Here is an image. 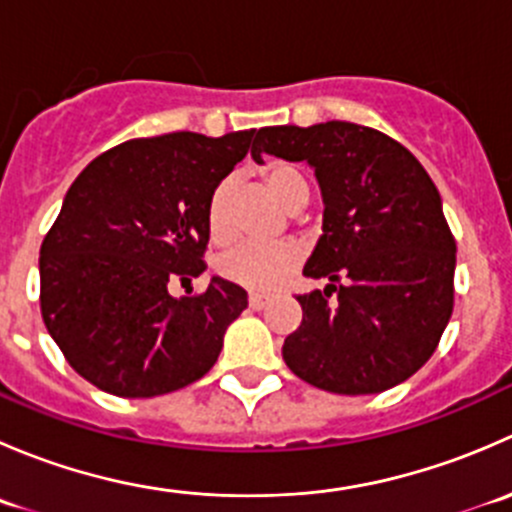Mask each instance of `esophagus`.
<instances>
[{
    "mask_svg": "<svg viewBox=\"0 0 512 512\" xmlns=\"http://www.w3.org/2000/svg\"><path fill=\"white\" fill-rule=\"evenodd\" d=\"M247 302H250V307H252V309H262V307H265L267 302H270V294L250 292V299H247Z\"/></svg>",
    "mask_w": 512,
    "mask_h": 512,
    "instance_id": "1",
    "label": "esophagus"
}]
</instances>
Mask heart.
Here are the masks:
<instances>
[{"label":"heart","mask_w":512,"mask_h":512,"mask_svg":"<svg viewBox=\"0 0 512 512\" xmlns=\"http://www.w3.org/2000/svg\"><path fill=\"white\" fill-rule=\"evenodd\" d=\"M262 185L267 193L282 205V208L297 210L304 208L309 198V185L304 175L289 163H270L260 173ZM230 180H223L210 193L205 205V227L215 245H230L235 237V220H232L230 205ZM299 250L294 245H242L232 250L220 262V272L230 282L250 289H275L282 280L299 265Z\"/></svg>","instance_id":"b5f03b06"}]
</instances>
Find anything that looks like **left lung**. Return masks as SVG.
<instances>
[{"instance_id": "8db88e82", "label": "left lung", "mask_w": 512, "mask_h": 512, "mask_svg": "<svg viewBox=\"0 0 512 512\" xmlns=\"http://www.w3.org/2000/svg\"><path fill=\"white\" fill-rule=\"evenodd\" d=\"M262 153L309 163L324 200L304 277L329 285L297 297L302 324L285 339V364L347 396L414 376L451 319L456 272V240L423 165L386 133L347 121L260 128L252 158Z\"/></svg>"}]
</instances>
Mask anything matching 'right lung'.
Here are the masks:
<instances>
[{"instance_id": "1", "label": "right lung", "mask_w": 512, "mask_h": 512, "mask_svg": "<svg viewBox=\"0 0 512 512\" xmlns=\"http://www.w3.org/2000/svg\"><path fill=\"white\" fill-rule=\"evenodd\" d=\"M252 136L136 138L71 183L41 242V317L71 369L106 394H170L218 361L247 292L213 277L205 292L175 299L168 285L205 272V205Z\"/></svg>"}]
</instances>
